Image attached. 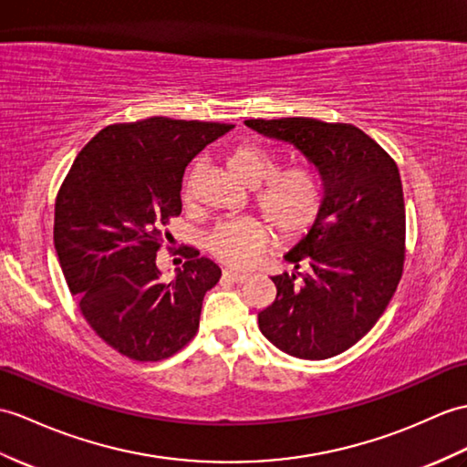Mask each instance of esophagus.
Returning a JSON list of instances; mask_svg holds the SVG:
<instances>
[{
    "label": "esophagus",
    "instance_id": "1",
    "mask_svg": "<svg viewBox=\"0 0 467 467\" xmlns=\"http://www.w3.org/2000/svg\"><path fill=\"white\" fill-rule=\"evenodd\" d=\"M223 278L224 280H231V283H244V280L248 278V275L234 273V270H223Z\"/></svg>",
    "mask_w": 467,
    "mask_h": 467
}]
</instances>
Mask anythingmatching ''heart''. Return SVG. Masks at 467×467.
<instances>
[{"mask_svg": "<svg viewBox=\"0 0 467 467\" xmlns=\"http://www.w3.org/2000/svg\"><path fill=\"white\" fill-rule=\"evenodd\" d=\"M226 162L234 179L246 187H260L256 194L258 209L285 241H296L318 223L327 207L328 189L327 179L317 167L298 165L280 171V159L258 143L236 145ZM192 184L194 172L184 181V202L192 201ZM270 241L273 231L265 221L243 216L214 224L204 236V246L221 263L244 268L256 263Z\"/></svg>", "mask_w": 467, "mask_h": 467, "instance_id": "1", "label": "heart"}]
</instances>
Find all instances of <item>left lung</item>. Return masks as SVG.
Returning <instances> with one entry per match:
<instances>
[{"label":"left lung","instance_id":"1","mask_svg":"<svg viewBox=\"0 0 467 467\" xmlns=\"http://www.w3.org/2000/svg\"><path fill=\"white\" fill-rule=\"evenodd\" d=\"M254 131L300 149L327 179V207L273 276L276 298L258 327L283 352L327 360L372 330L404 273L406 207L396 161L350 123L248 119Z\"/></svg>","mask_w":467,"mask_h":467}]
</instances>
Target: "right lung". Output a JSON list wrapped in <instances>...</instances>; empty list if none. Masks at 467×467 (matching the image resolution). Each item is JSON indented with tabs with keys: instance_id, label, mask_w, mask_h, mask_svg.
Wrapping results in <instances>:
<instances>
[{
	"instance_id": "right-lung-1",
	"label": "right lung",
	"mask_w": 467,
	"mask_h": 467,
	"mask_svg": "<svg viewBox=\"0 0 467 467\" xmlns=\"http://www.w3.org/2000/svg\"><path fill=\"white\" fill-rule=\"evenodd\" d=\"M233 127L171 117L115 123L81 149L61 182L53 243L63 276L87 324L131 360H165L199 330L221 268L184 248L182 268L165 283L157 253L181 214L184 169Z\"/></svg>"
}]
</instances>
